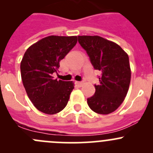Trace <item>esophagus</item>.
<instances>
[{"instance_id":"obj_1","label":"esophagus","mask_w":153,"mask_h":153,"mask_svg":"<svg viewBox=\"0 0 153 153\" xmlns=\"http://www.w3.org/2000/svg\"><path fill=\"white\" fill-rule=\"evenodd\" d=\"M76 84L78 86H82L83 84H84V82H82V81H76Z\"/></svg>"}]
</instances>
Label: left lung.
Here are the masks:
<instances>
[{
	"instance_id": "1",
	"label": "left lung",
	"mask_w": 153,
	"mask_h": 153,
	"mask_svg": "<svg viewBox=\"0 0 153 153\" xmlns=\"http://www.w3.org/2000/svg\"><path fill=\"white\" fill-rule=\"evenodd\" d=\"M78 42L86 51L95 69L101 71L99 85L87 98L95 112L107 115L116 110L129 90L131 69L127 53L119 45L98 35L78 36Z\"/></svg>"
}]
</instances>
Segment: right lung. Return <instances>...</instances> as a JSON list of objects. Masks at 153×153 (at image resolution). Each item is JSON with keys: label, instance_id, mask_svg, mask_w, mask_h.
I'll return each instance as SVG.
<instances>
[{"label": "right lung", "instance_id": "add662e5", "mask_svg": "<svg viewBox=\"0 0 153 153\" xmlns=\"http://www.w3.org/2000/svg\"><path fill=\"white\" fill-rule=\"evenodd\" d=\"M78 41L77 36L50 35L31 45L21 62V73L29 100L37 109L54 115L65 108L73 81L55 79L60 61Z\"/></svg>", "mask_w": 153, "mask_h": 153}]
</instances>
